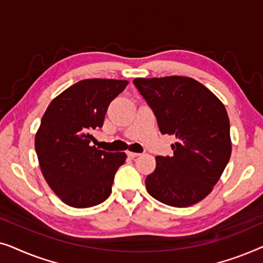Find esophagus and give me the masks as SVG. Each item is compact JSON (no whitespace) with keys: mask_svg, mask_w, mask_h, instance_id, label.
<instances>
[{"mask_svg":"<svg viewBox=\"0 0 263 263\" xmlns=\"http://www.w3.org/2000/svg\"><path fill=\"white\" fill-rule=\"evenodd\" d=\"M127 154H128V157H130V158H136V157H139V156H140V153L130 152V151H128V152H127Z\"/></svg>","mask_w":263,"mask_h":263,"instance_id":"obj_1","label":"esophagus"}]
</instances>
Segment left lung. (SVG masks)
<instances>
[{
  "label": "left lung",
  "instance_id": "obj_1",
  "mask_svg": "<svg viewBox=\"0 0 263 263\" xmlns=\"http://www.w3.org/2000/svg\"><path fill=\"white\" fill-rule=\"evenodd\" d=\"M134 85L156 115L161 134L176 136L172 157L156 158L146 189L172 207L203 200L220 178L231 157L230 121L224 104L188 77L134 79Z\"/></svg>",
  "mask_w": 263,
  "mask_h": 263
}]
</instances>
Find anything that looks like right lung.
I'll use <instances>...</instances> for the list:
<instances>
[{"mask_svg":"<svg viewBox=\"0 0 263 263\" xmlns=\"http://www.w3.org/2000/svg\"><path fill=\"white\" fill-rule=\"evenodd\" d=\"M127 80L86 79L56 97L43 115L34 147L39 166L52 192L68 206L87 208L105 201L124 152L91 146L92 130L102 128L110 103Z\"/></svg>","mask_w":263,"mask_h":263,"instance_id":"1","label":"right lung"}]
</instances>
